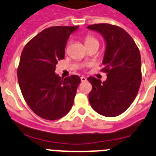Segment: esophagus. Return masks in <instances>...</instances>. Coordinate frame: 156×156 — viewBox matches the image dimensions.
I'll list each match as a JSON object with an SVG mask.
<instances>
[{
	"label": "esophagus",
	"instance_id": "obj_1",
	"mask_svg": "<svg viewBox=\"0 0 156 156\" xmlns=\"http://www.w3.org/2000/svg\"><path fill=\"white\" fill-rule=\"evenodd\" d=\"M81 81H87V78H85V77H84V76H81Z\"/></svg>",
	"mask_w": 156,
	"mask_h": 156
}]
</instances>
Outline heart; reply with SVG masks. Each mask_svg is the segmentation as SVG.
Segmentation results:
<instances>
[{
    "label": "heart",
    "instance_id": "1",
    "mask_svg": "<svg viewBox=\"0 0 156 156\" xmlns=\"http://www.w3.org/2000/svg\"><path fill=\"white\" fill-rule=\"evenodd\" d=\"M85 43L86 46L92 44H99V40L92 35H87L85 37Z\"/></svg>",
    "mask_w": 156,
    "mask_h": 156
}]
</instances>
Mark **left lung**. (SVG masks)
Returning a JSON list of instances; mask_svg holds the SVG:
<instances>
[{"label": "left lung", "mask_w": 156, "mask_h": 156, "mask_svg": "<svg viewBox=\"0 0 156 156\" xmlns=\"http://www.w3.org/2000/svg\"><path fill=\"white\" fill-rule=\"evenodd\" d=\"M88 29L99 32L106 43L101 71L107 79L102 82L88 77L92 89L88 94L95 111L108 117L127 110L137 95L141 82V54L132 37L124 29L107 23L94 24Z\"/></svg>", "instance_id": "8db88e82"}]
</instances>
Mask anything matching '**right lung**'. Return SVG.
Listing matches in <instances>:
<instances>
[{
  "instance_id": "right-lung-1",
  "label": "right lung",
  "mask_w": 156,
  "mask_h": 156,
  "mask_svg": "<svg viewBox=\"0 0 156 156\" xmlns=\"http://www.w3.org/2000/svg\"><path fill=\"white\" fill-rule=\"evenodd\" d=\"M78 26H53L40 32L25 46L18 68V81L24 99L45 120H55L70 111L81 78L61 79L56 64L64 60L70 35Z\"/></svg>"
}]
</instances>
